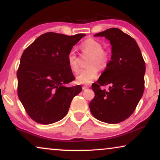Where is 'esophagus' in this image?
Masks as SVG:
<instances>
[{
  "label": "esophagus",
  "instance_id": "34e87169",
  "mask_svg": "<svg viewBox=\"0 0 160 160\" xmlns=\"http://www.w3.org/2000/svg\"><path fill=\"white\" fill-rule=\"evenodd\" d=\"M89 86H82V90H86V89L88 88Z\"/></svg>",
  "mask_w": 160,
  "mask_h": 160
}]
</instances>
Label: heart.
Returning a JSON list of instances; mask_svg holds the SVG:
<instances>
[{
  "label": "heart",
  "instance_id": "1",
  "mask_svg": "<svg viewBox=\"0 0 160 160\" xmlns=\"http://www.w3.org/2000/svg\"><path fill=\"white\" fill-rule=\"evenodd\" d=\"M82 52L91 55L88 58V67L82 69L77 76V82L80 84H89L98 76L99 69H104L108 67L110 61L109 54L103 50L102 44L93 39H88L80 45ZM68 65L73 72L80 69L78 58L74 51H70L67 55Z\"/></svg>",
  "mask_w": 160,
  "mask_h": 160
}]
</instances>
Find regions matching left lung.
I'll use <instances>...</instances> for the list:
<instances>
[{
  "label": "left lung",
  "mask_w": 160,
  "mask_h": 160,
  "mask_svg": "<svg viewBox=\"0 0 160 160\" xmlns=\"http://www.w3.org/2000/svg\"><path fill=\"white\" fill-rule=\"evenodd\" d=\"M111 44V59L91 86L95 97L90 102L91 114L108 123H118L132 114L144 91L146 64L135 40L120 29L112 28L95 34ZM110 86L108 91L100 85Z\"/></svg>",
  "instance_id": "obj_1"
}]
</instances>
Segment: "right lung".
Listing matches in <instances>:
<instances>
[{"label":"right lung","instance_id":"1","mask_svg":"<svg viewBox=\"0 0 160 160\" xmlns=\"http://www.w3.org/2000/svg\"><path fill=\"white\" fill-rule=\"evenodd\" d=\"M85 36L49 32L23 52L17 73L18 97L36 122L50 124L64 118L72 99L82 91L80 86H67L75 79L67 55Z\"/></svg>","mask_w":160,"mask_h":160}]
</instances>
